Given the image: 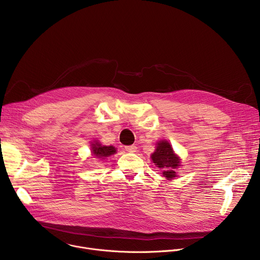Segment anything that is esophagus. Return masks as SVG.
Segmentation results:
<instances>
[{"label": "esophagus", "instance_id": "34e87169", "mask_svg": "<svg viewBox=\"0 0 260 260\" xmlns=\"http://www.w3.org/2000/svg\"><path fill=\"white\" fill-rule=\"evenodd\" d=\"M125 150L127 152H131V153H134L137 151V146L136 145H131V146H126L125 147Z\"/></svg>", "mask_w": 260, "mask_h": 260}]
</instances>
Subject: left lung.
<instances>
[{
	"label": "left lung",
	"mask_w": 260,
	"mask_h": 260,
	"mask_svg": "<svg viewBox=\"0 0 260 260\" xmlns=\"http://www.w3.org/2000/svg\"><path fill=\"white\" fill-rule=\"evenodd\" d=\"M153 162L159 169H169L168 171H164V176L172 179L176 177V172L174 171L178 168L180 160L178 156L174 153L173 148L168 141H161L157 143V147L155 152L151 155Z\"/></svg>",
	"instance_id": "8db88e82"
}]
</instances>
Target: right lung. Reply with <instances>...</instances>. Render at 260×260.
Wrapping results in <instances>:
<instances>
[{"label":"right lung","instance_id":"obj_1","mask_svg":"<svg viewBox=\"0 0 260 260\" xmlns=\"http://www.w3.org/2000/svg\"><path fill=\"white\" fill-rule=\"evenodd\" d=\"M116 152V149L113 146H102L99 143L92 145V154L99 158L108 157Z\"/></svg>","mask_w":260,"mask_h":260}]
</instances>
